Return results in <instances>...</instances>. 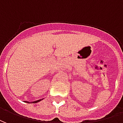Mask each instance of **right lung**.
<instances>
[{
    "instance_id": "1",
    "label": "right lung",
    "mask_w": 123,
    "mask_h": 123,
    "mask_svg": "<svg viewBox=\"0 0 123 123\" xmlns=\"http://www.w3.org/2000/svg\"><path fill=\"white\" fill-rule=\"evenodd\" d=\"M42 99H38V100H37V101H34V102H31V103H32V104H36V103H37V102H40V101H41V100H42ZM27 102V103H29V102ZM30 103H31V102H30Z\"/></svg>"
}]
</instances>
